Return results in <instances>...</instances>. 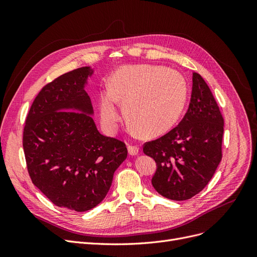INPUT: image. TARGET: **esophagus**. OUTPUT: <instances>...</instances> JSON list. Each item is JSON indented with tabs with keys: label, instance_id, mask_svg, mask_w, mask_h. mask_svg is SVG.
Here are the masks:
<instances>
[{
	"label": "esophagus",
	"instance_id": "esophagus-1",
	"mask_svg": "<svg viewBox=\"0 0 257 257\" xmlns=\"http://www.w3.org/2000/svg\"><path fill=\"white\" fill-rule=\"evenodd\" d=\"M127 150H128V153L131 155H137L138 152H139V148H138V146H132V145H130L127 147Z\"/></svg>",
	"mask_w": 257,
	"mask_h": 257
}]
</instances>
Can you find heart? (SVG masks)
<instances>
[{
	"label": "heart",
	"instance_id": "obj_1",
	"mask_svg": "<svg viewBox=\"0 0 257 257\" xmlns=\"http://www.w3.org/2000/svg\"><path fill=\"white\" fill-rule=\"evenodd\" d=\"M188 98L181 74L154 65L121 66L109 78V89L99 94L102 122L114 130L120 120L118 102L123 104L130 124L146 136L169 131L180 118Z\"/></svg>",
	"mask_w": 257,
	"mask_h": 257
}]
</instances>
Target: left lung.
<instances>
[{"label": "left lung", "mask_w": 257, "mask_h": 257, "mask_svg": "<svg viewBox=\"0 0 257 257\" xmlns=\"http://www.w3.org/2000/svg\"><path fill=\"white\" fill-rule=\"evenodd\" d=\"M224 119L208 84L193 73L188 111L167 134L144 145L157 163L152 185L168 199L185 200L203 191L222 160Z\"/></svg>", "instance_id": "1"}]
</instances>
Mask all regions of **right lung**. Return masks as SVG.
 Wrapping results in <instances>:
<instances>
[{
    "mask_svg": "<svg viewBox=\"0 0 257 257\" xmlns=\"http://www.w3.org/2000/svg\"><path fill=\"white\" fill-rule=\"evenodd\" d=\"M93 69L84 66L47 83L31 106L23 151L31 180L58 207L77 212L96 207L113 174L127 157L126 146L96 128L84 90Z\"/></svg>",
    "mask_w": 257,
    "mask_h": 257,
    "instance_id": "right-lung-1",
    "label": "right lung"
}]
</instances>
